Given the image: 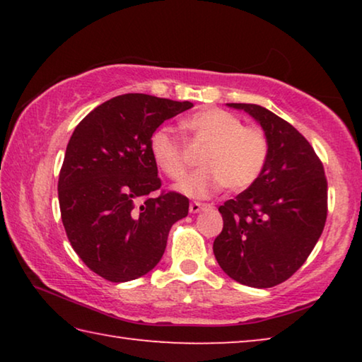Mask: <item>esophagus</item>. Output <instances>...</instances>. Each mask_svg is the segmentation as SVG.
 <instances>
[{
	"label": "esophagus",
	"instance_id": "34e87169",
	"mask_svg": "<svg viewBox=\"0 0 362 362\" xmlns=\"http://www.w3.org/2000/svg\"><path fill=\"white\" fill-rule=\"evenodd\" d=\"M207 207H211V204H203V203H198V201H193V203L189 204V212L198 214L203 209H207Z\"/></svg>",
	"mask_w": 362,
	"mask_h": 362
}]
</instances>
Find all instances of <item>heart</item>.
<instances>
[{"mask_svg":"<svg viewBox=\"0 0 362 362\" xmlns=\"http://www.w3.org/2000/svg\"><path fill=\"white\" fill-rule=\"evenodd\" d=\"M183 129L204 150L203 168L179 183V189L192 198H209L223 187L243 192L259 180L269 156L265 131L244 126L241 118L222 108L207 107L182 122ZM150 153L156 166L169 179L180 180L188 169L187 151L168 127H159L150 137Z\"/></svg>","mask_w":362,"mask_h":362,"instance_id":"b5f03b06","label":"heart"}]
</instances>
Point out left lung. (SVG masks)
Wrapping results in <instances>:
<instances>
[{"instance_id": "left-lung-1", "label": "left lung", "mask_w": 362, "mask_h": 362, "mask_svg": "<svg viewBox=\"0 0 362 362\" xmlns=\"http://www.w3.org/2000/svg\"><path fill=\"white\" fill-rule=\"evenodd\" d=\"M259 122L269 156L254 185L218 207L223 228L214 255L244 286H278L308 259L327 218V180L321 159L289 122L255 103H228Z\"/></svg>"}]
</instances>
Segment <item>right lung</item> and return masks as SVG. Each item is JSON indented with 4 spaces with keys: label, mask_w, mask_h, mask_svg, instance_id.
Masks as SVG:
<instances>
[{
    "label": "right lung",
    "mask_w": 362,
    "mask_h": 362,
    "mask_svg": "<svg viewBox=\"0 0 362 362\" xmlns=\"http://www.w3.org/2000/svg\"><path fill=\"white\" fill-rule=\"evenodd\" d=\"M192 102L148 94L113 97L73 131L59 174V204L71 247L103 279L126 283L161 260L188 198L161 188L150 137Z\"/></svg>",
    "instance_id": "1"
}]
</instances>
